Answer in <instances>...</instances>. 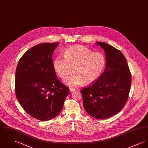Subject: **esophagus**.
<instances>
[{
    "mask_svg": "<svg viewBox=\"0 0 148 148\" xmlns=\"http://www.w3.org/2000/svg\"><path fill=\"white\" fill-rule=\"evenodd\" d=\"M69 91L71 92H74V91H76V89H73V88H70L69 89Z\"/></svg>",
    "mask_w": 148,
    "mask_h": 148,
    "instance_id": "34e87169",
    "label": "esophagus"
}]
</instances>
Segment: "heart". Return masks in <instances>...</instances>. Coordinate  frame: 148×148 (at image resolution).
I'll return each instance as SVG.
<instances>
[{
  "instance_id": "b5f03b06",
  "label": "heart",
  "mask_w": 148,
  "mask_h": 148,
  "mask_svg": "<svg viewBox=\"0 0 148 148\" xmlns=\"http://www.w3.org/2000/svg\"><path fill=\"white\" fill-rule=\"evenodd\" d=\"M106 59L99 51L93 52L82 45H75L64 51V57L57 56L53 66L60 79H66L71 71L73 73L65 80V84L76 87L82 84L88 85L95 82L105 68Z\"/></svg>"
}]
</instances>
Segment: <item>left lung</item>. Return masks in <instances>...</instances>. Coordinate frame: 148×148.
<instances>
[{
    "label": "left lung",
    "mask_w": 148,
    "mask_h": 148,
    "mask_svg": "<svg viewBox=\"0 0 148 148\" xmlns=\"http://www.w3.org/2000/svg\"><path fill=\"white\" fill-rule=\"evenodd\" d=\"M106 53V67L95 82L81 92L83 106L91 116L98 119L111 117L119 112L128 100L131 75L122 53L103 42H97Z\"/></svg>",
    "instance_id": "left-lung-1"
}]
</instances>
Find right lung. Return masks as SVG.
I'll return each mask as SVG.
<instances>
[{
	"mask_svg": "<svg viewBox=\"0 0 148 148\" xmlns=\"http://www.w3.org/2000/svg\"><path fill=\"white\" fill-rule=\"evenodd\" d=\"M58 44L44 42L33 47L22 56L16 69V98L27 113L40 121L57 116L69 93L53 66L52 54Z\"/></svg>",
	"mask_w": 148,
	"mask_h": 148,
	"instance_id": "obj_1",
	"label": "right lung"
}]
</instances>
